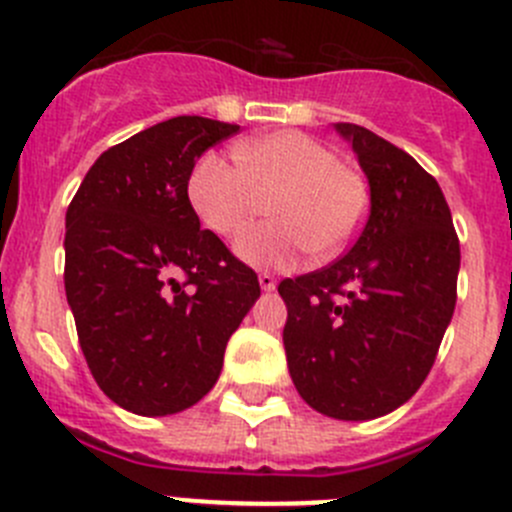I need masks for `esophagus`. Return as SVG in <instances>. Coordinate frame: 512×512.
<instances>
[{
	"mask_svg": "<svg viewBox=\"0 0 512 512\" xmlns=\"http://www.w3.org/2000/svg\"><path fill=\"white\" fill-rule=\"evenodd\" d=\"M257 280H260V287L265 292H270V290H275V275H270V272H260V275H257Z\"/></svg>",
	"mask_w": 512,
	"mask_h": 512,
	"instance_id": "obj_1",
	"label": "esophagus"
}]
</instances>
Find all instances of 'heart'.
Instances as JSON below:
<instances>
[{
    "label": "heart",
    "instance_id": "heart-1",
    "mask_svg": "<svg viewBox=\"0 0 512 512\" xmlns=\"http://www.w3.org/2000/svg\"><path fill=\"white\" fill-rule=\"evenodd\" d=\"M235 160L202 155L187 180V200L202 225L225 240L240 237L270 200V225L237 245L247 265L287 267L307 250L325 260L360 235L370 210L367 182L327 145L302 132H275L240 142Z\"/></svg>",
    "mask_w": 512,
    "mask_h": 512
}]
</instances>
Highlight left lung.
Listing matches in <instances>:
<instances>
[{
  "instance_id": "8db88e82",
  "label": "left lung",
  "mask_w": 512,
  "mask_h": 512,
  "mask_svg": "<svg viewBox=\"0 0 512 512\" xmlns=\"http://www.w3.org/2000/svg\"><path fill=\"white\" fill-rule=\"evenodd\" d=\"M335 130L370 182L355 245L322 270L282 280V342L297 393L335 420H372L428 377L458 300L460 242L433 175L360 124Z\"/></svg>"
}]
</instances>
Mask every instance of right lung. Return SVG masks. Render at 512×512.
<instances>
[{
	"instance_id": "add662e5",
	"label": "right lung",
	"mask_w": 512,
	"mask_h": 512,
	"mask_svg": "<svg viewBox=\"0 0 512 512\" xmlns=\"http://www.w3.org/2000/svg\"><path fill=\"white\" fill-rule=\"evenodd\" d=\"M240 124L182 114L99 155L67 207L64 290L112 403L160 418L200 403L260 297L252 267L200 230L187 180Z\"/></svg>"
}]
</instances>
